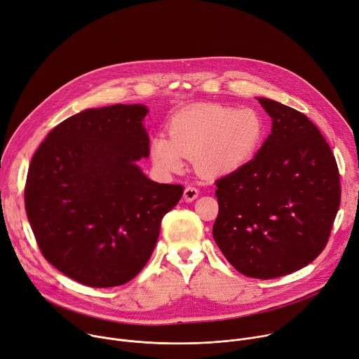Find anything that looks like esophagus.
<instances>
[{
  "instance_id": "esophagus-1",
  "label": "esophagus",
  "mask_w": 359,
  "mask_h": 359,
  "mask_svg": "<svg viewBox=\"0 0 359 359\" xmlns=\"http://www.w3.org/2000/svg\"><path fill=\"white\" fill-rule=\"evenodd\" d=\"M198 194H200V191H198L195 187H187L184 189V200L187 203H192L194 200H196V198H198Z\"/></svg>"
}]
</instances>
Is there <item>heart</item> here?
<instances>
[{
    "label": "heart",
    "mask_w": 359,
    "mask_h": 359,
    "mask_svg": "<svg viewBox=\"0 0 359 359\" xmlns=\"http://www.w3.org/2000/svg\"><path fill=\"white\" fill-rule=\"evenodd\" d=\"M264 138V121L252 108L218 104L177 112L168 123V138L151 141V156L159 171L180 172L184 156L194 158L207 177H222L247 164Z\"/></svg>",
    "instance_id": "b5f03b06"
}]
</instances>
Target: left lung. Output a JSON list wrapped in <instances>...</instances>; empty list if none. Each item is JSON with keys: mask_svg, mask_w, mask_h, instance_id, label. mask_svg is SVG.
Wrapping results in <instances>:
<instances>
[{"mask_svg": "<svg viewBox=\"0 0 359 359\" xmlns=\"http://www.w3.org/2000/svg\"><path fill=\"white\" fill-rule=\"evenodd\" d=\"M272 130L257 155L217 180L219 205L212 235L241 273L271 280L320 255L341 203L335 156L309 118L258 98Z\"/></svg>", "mask_w": 359, "mask_h": 359, "instance_id": "8db88e82", "label": "left lung"}]
</instances>
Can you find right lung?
<instances>
[{
    "mask_svg": "<svg viewBox=\"0 0 359 359\" xmlns=\"http://www.w3.org/2000/svg\"><path fill=\"white\" fill-rule=\"evenodd\" d=\"M145 105H109L75 114L35 151L25 211L39 251L71 280L93 288L131 281L148 262L163 217L182 185L147 178Z\"/></svg>",
    "mask_w": 359,
    "mask_h": 359,
    "instance_id": "1",
    "label": "right lung"
}]
</instances>
